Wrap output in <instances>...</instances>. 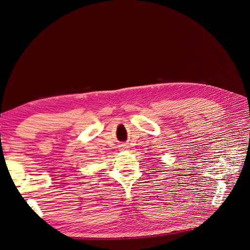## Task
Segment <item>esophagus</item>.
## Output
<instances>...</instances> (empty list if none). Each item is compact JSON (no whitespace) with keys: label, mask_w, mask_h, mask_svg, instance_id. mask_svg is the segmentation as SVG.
Wrapping results in <instances>:
<instances>
[{"label":"esophagus","mask_w":250,"mask_h":250,"mask_svg":"<svg viewBox=\"0 0 250 250\" xmlns=\"http://www.w3.org/2000/svg\"><path fill=\"white\" fill-rule=\"evenodd\" d=\"M126 148H128L126 145H122V146H121V149H122V150H125Z\"/></svg>","instance_id":"34e87169"}]
</instances>
